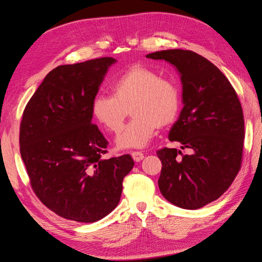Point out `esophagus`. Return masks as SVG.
I'll use <instances>...</instances> for the list:
<instances>
[{
  "label": "esophagus",
  "instance_id": "obj_1",
  "mask_svg": "<svg viewBox=\"0 0 262 262\" xmlns=\"http://www.w3.org/2000/svg\"><path fill=\"white\" fill-rule=\"evenodd\" d=\"M132 158L136 162H141L144 158V154L142 152H132Z\"/></svg>",
  "mask_w": 262,
  "mask_h": 262
}]
</instances>
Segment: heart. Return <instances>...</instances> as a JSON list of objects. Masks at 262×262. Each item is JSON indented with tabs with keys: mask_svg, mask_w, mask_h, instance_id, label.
Wrapping results in <instances>:
<instances>
[{
	"mask_svg": "<svg viewBox=\"0 0 262 262\" xmlns=\"http://www.w3.org/2000/svg\"><path fill=\"white\" fill-rule=\"evenodd\" d=\"M113 95L98 94L92 101V115L110 132H118L131 109L132 120L116 139L118 148H141L148 144L158 126L175 120L180 108L176 84L155 71L136 66L110 84Z\"/></svg>",
	"mask_w": 262,
	"mask_h": 262,
	"instance_id": "b5f03b06",
	"label": "heart"
}]
</instances>
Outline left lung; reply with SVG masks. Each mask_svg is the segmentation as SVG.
I'll return each mask as SVG.
<instances>
[{
	"label": "left lung",
	"instance_id": "1",
	"mask_svg": "<svg viewBox=\"0 0 262 262\" xmlns=\"http://www.w3.org/2000/svg\"><path fill=\"white\" fill-rule=\"evenodd\" d=\"M146 58L166 61L180 76L184 107L169 140L190 150L189 155L177 148L158 150V187L177 207L200 209L219 199L241 168L245 138L241 101L226 76L200 54L172 49Z\"/></svg>",
	"mask_w": 262,
	"mask_h": 262
}]
</instances>
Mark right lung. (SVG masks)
<instances>
[{"instance_id": "1", "label": "right lung", "mask_w": 262, "mask_h": 262, "mask_svg": "<svg viewBox=\"0 0 262 262\" xmlns=\"http://www.w3.org/2000/svg\"><path fill=\"white\" fill-rule=\"evenodd\" d=\"M116 62L57 67L24 110L19 144L30 185L47 208L68 220L93 223L108 215L133 168L129 154L101 157L108 141L92 123V101Z\"/></svg>"}]
</instances>
